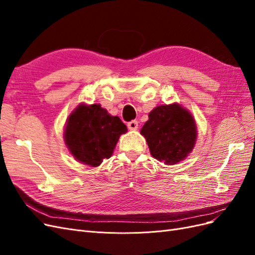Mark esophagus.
Returning <instances> with one entry per match:
<instances>
[{"mask_svg":"<svg viewBox=\"0 0 255 255\" xmlns=\"http://www.w3.org/2000/svg\"><path fill=\"white\" fill-rule=\"evenodd\" d=\"M128 128L129 129H137L138 128V122L136 120H132L128 123Z\"/></svg>","mask_w":255,"mask_h":255,"instance_id":"1","label":"esophagus"}]
</instances>
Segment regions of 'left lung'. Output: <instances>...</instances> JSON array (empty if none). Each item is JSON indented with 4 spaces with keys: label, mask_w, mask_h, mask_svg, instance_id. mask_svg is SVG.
<instances>
[{
    "label": "left lung",
    "mask_w": 255,
    "mask_h": 255,
    "mask_svg": "<svg viewBox=\"0 0 255 255\" xmlns=\"http://www.w3.org/2000/svg\"><path fill=\"white\" fill-rule=\"evenodd\" d=\"M153 157L173 165L194 148L197 130L192 116L177 104L157 106L141 128Z\"/></svg>",
    "instance_id": "obj_1"
}]
</instances>
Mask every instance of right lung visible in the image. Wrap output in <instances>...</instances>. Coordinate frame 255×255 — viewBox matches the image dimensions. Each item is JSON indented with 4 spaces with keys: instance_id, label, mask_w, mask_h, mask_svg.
Returning a JSON list of instances; mask_svg holds the SVG:
<instances>
[{
    "instance_id": "add662e5",
    "label": "right lung",
    "mask_w": 255,
    "mask_h": 255,
    "mask_svg": "<svg viewBox=\"0 0 255 255\" xmlns=\"http://www.w3.org/2000/svg\"><path fill=\"white\" fill-rule=\"evenodd\" d=\"M127 126L117 116H111L99 104L80 105L68 118L66 144L83 164L97 167L110 158Z\"/></svg>"
}]
</instances>
